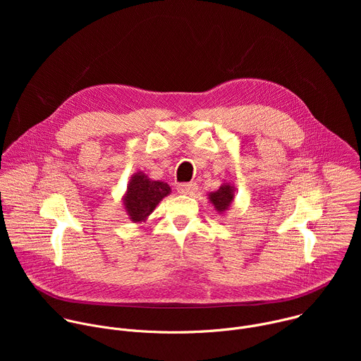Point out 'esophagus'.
Returning <instances> with one entry per match:
<instances>
[{"mask_svg":"<svg viewBox=\"0 0 361 361\" xmlns=\"http://www.w3.org/2000/svg\"><path fill=\"white\" fill-rule=\"evenodd\" d=\"M198 185L195 183H183L177 185V191L184 195H192L197 191Z\"/></svg>","mask_w":361,"mask_h":361,"instance_id":"obj_1","label":"esophagus"}]
</instances>
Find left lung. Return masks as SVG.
<instances>
[{
	"mask_svg": "<svg viewBox=\"0 0 361 361\" xmlns=\"http://www.w3.org/2000/svg\"><path fill=\"white\" fill-rule=\"evenodd\" d=\"M234 192H235V188H234L233 184L223 183L219 190L209 192L207 197H209V201L212 202V205L214 207V210L219 214H226L233 205L234 195H235Z\"/></svg>",
	"mask_w": 361,
	"mask_h": 361,
	"instance_id": "1",
	"label": "left lung"
}]
</instances>
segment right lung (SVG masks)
I'll use <instances>...</instances> for the list:
<instances>
[{"mask_svg":"<svg viewBox=\"0 0 361 361\" xmlns=\"http://www.w3.org/2000/svg\"><path fill=\"white\" fill-rule=\"evenodd\" d=\"M170 192L171 188L167 183L151 180L142 171H137L131 176L127 191L123 195L124 210L133 223L142 224Z\"/></svg>","mask_w":361,"mask_h":361,"instance_id":"add662e5","label":"right lung"}]
</instances>
